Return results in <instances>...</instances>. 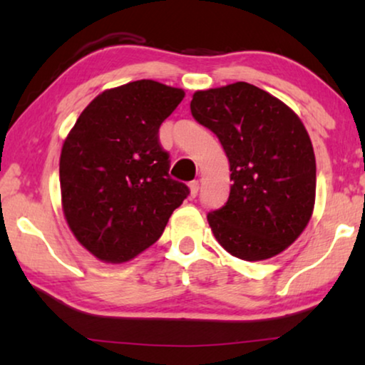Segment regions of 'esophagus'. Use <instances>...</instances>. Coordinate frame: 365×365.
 I'll use <instances>...</instances> for the list:
<instances>
[{"label": "esophagus", "mask_w": 365, "mask_h": 365, "mask_svg": "<svg viewBox=\"0 0 365 365\" xmlns=\"http://www.w3.org/2000/svg\"><path fill=\"white\" fill-rule=\"evenodd\" d=\"M198 192H200V182L198 180L190 182V196H192V198H195V196L198 195Z\"/></svg>", "instance_id": "obj_1"}]
</instances>
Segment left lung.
<instances>
[{"mask_svg":"<svg viewBox=\"0 0 365 365\" xmlns=\"http://www.w3.org/2000/svg\"><path fill=\"white\" fill-rule=\"evenodd\" d=\"M190 108L219 138L230 165L227 203L207 214L216 240L247 262L286 250L315 205V154L302 121L248 83L196 91Z\"/></svg>","mask_w":365,"mask_h":365,"instance_id":"obj_1","label":"left lung"}]
</instances>
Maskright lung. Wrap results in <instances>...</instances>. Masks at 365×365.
Listing matches in <instances>:
<instances>
[{"instance_id":"obj_1","label":"right lung","mask_w":365,"mask_h":365,"mask_svg":"<svg viewBox=\"0 0 365 365\" xmlns=\"http://www.w3.org/2000/svg\"><path fill=\"white\" fill-rule=\"evenodd\" d=\"M183 97L151 79L103 91L63 143V212L79 244L102 262H128L151 247L190 195L170 178L159 143L162 121Z\"/></svg>"}]
</instances>
